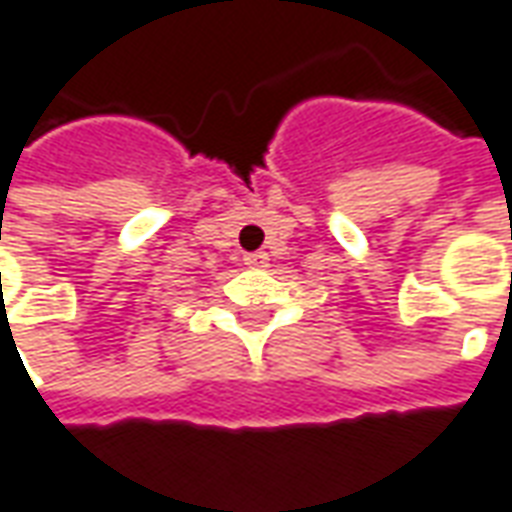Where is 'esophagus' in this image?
<instances>
[{
    "mask_svg": "<svg viewBox=\"0 0 512 512\" xmlns=\"http://www.w3.org/2000/svg\"><path fill=\"white\" fill-rule=\"evenodd\" d=\"M245 264L253 267V270H264V267L270 264V256H267V253H248V256H245Z\"/></svg>",
    "mask_w": 512,
    "mask_h": 512,
    "instance_id": "esophagus-1",
    "label": "esophagus"
}]
</instances>
